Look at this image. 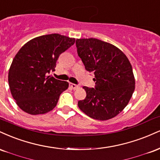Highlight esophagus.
Returning a JSON list of instances; mask_svg holds the SVG:
<instances>
[{
    "label": "esophagus",
    "mask_w": 160,
    "mask_h": 160,
    "mask_svg": "<svg viewBox=\"0 0 160 160\" xmlns=\"http://www.w3.org/2000/svg\"><path fill=\"white\" fill-rule=\"evenodd\" d=\"M69 86H70L73 90H76L80 88L79 85H78V84H73V83H69Z\"/></svg>",
    "instance_id": "esophagus-1"
}]
</instances>
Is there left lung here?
<instances>
[{
    "instance_id": "left-lung-1",
    "label": "left lung",
    "mask_w": 160,
    "mask_h": 160,
    "mask_svg": "<svg viewBox=\"0 0 160 160\" xmlns=\"http://www.w3.org/2000/svg\"><path fill=\"white\" fill-rule=\"evenodd\" d=\"M78 55L86 70L94 73V88L84 86L85 99L78 106L90 118L106 121L128 104L135 90V78L128 58L110 43L95 38L76 39Z\"/></svg>"
}]
</instances>
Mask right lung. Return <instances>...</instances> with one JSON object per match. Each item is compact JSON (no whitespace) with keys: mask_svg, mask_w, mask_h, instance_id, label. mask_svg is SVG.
Masks as SVG:
<instances>
[{"mask_svg":"<svg viewBox=\"0 0 160 160\" xmlns=\"http://www.w3.org/2000/svg\"><path fill=\"white\" fill-rule=\"evenodd\" d=\"M76 39L52 33L36 37L24 45L10 66L8 82L16 104L30 114H45L56 106L69 83L48 76L55 71L60 54Z\"/></svg>","mask_w":160,"mask_h":160,"instance_id":"right-lung-1","label":"right lung"}]
</instances>
